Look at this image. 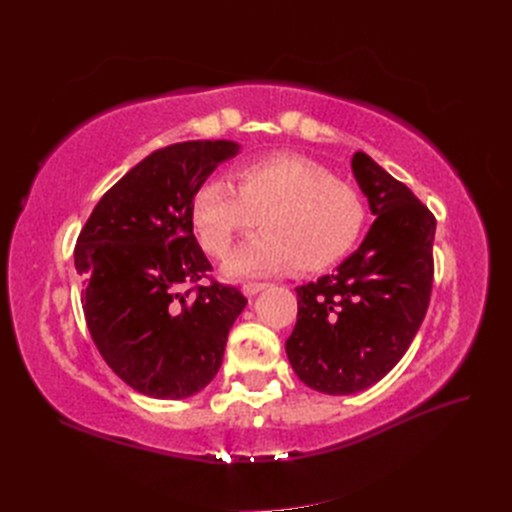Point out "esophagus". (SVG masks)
<instances>
[{"label": "esophagus", "mask_w": 512, "mask_h": 512, "mask_svg": "<svg viewBox=\"0 0 512 512\" xmlns=\"http://www.w3.org/2000/svg\"><path fill=\"white\" fill-rule=\"evenodd\" d=\"M269 284H258V282H247V284H243V294L245 297H254V294H258V292H262L265 290Z\"/></svg>", "instance_id": "esophagus-1"}]
</instances>
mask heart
<instances>
[{
	"instance_id": "1",
	"label": "heart",
	"mask_w": 512,
	"mask_h": 512,
	"mask_svg": "<svg viewBox=\"0 0 512 512\" xmlns=\"http://www.w3.org/2000/svg\"><path fill=\"white\" fill-rule=\"evenodd\" d=\"M200 245L224 256L258 220L265 228L224 262L230 280L316 271L344 256L365 224L361 194L335 181L331 170L303 156H271L237 170V188L224 179L200 183L190 200Z\"/></svg>"
}]
</instances>
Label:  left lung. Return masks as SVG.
<instances>
[{
  "label": "left lung",
  "mask_w": 512,
  "mask_h": 512,
  "mask_svg": "<svg viewBox=\"0 0 512 512\" xmlns=\"http://www.w3.org/2000/svg\"><path fill=\"white\" fill-rule=\"evenodd\" d=\"M350 166L376 222L331 275L294 288L299 314L286 339L294 374L327 395L389 374L421 327L433 282L436 218L363 151Z\"/></svg>",
  "instance_id": "8db88e82"
}]
</instances>
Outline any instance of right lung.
<instances>
[{
    "label": "right lung",
    "mask_w": 512,
    "mask_h": 512,
    "mask_svg": "<svg viewBox=\"0 0 512 512\" xmlns=\"http://www.w3.org/2000/svg\"><path fill=\"white\" fill-rule=\"evenodd\" d=\"M235 141H188L153 151L108 190L74 250L83 312L102 359L156 399L200 393L222 365L228 331L247 299L198 282L211 265L194 239L190 200Z\"/></svg>",
    "instance_id": "1"
}]
</instances>
